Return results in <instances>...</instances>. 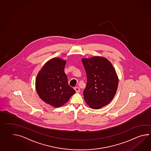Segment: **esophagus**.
I'll use <instances>...</instances> for the list:
<instances>
[{
	"label": "esophagus",
	"instance_id": "34e87169",
	"mask_svg": "<svg viewBox=\"0 0 151 151\" xmlns=\"http://www.w3.org/2000/svg\"><path fill=\"white\" fill-rule=\"evenodd\" d=\"M74 89H75V91H76V93H79V92H80V88L78 87H77L74 88Z\"/></svg>",
	"mask_w": 151,
	"mask_h": 151
}]
</instances>
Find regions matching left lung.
Here are the masks:
<instances>
[{"label": "left lung", "instance_id": "1", "mask_svg": "<svg viewBox=\"0 0 151 151\" xmlns=\"http://www.w3.org/2000/svg\"><path fill=\"white\" fill-rule=\"evenodd\" d=\"M87 83L83 91L87 104L94 109L109 104L117 91L119 79L111 62L104 57L82 58Z\"/></svg>", "mask_w": 151, "mask_h": 151}]
</instances>
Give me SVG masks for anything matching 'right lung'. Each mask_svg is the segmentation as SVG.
<instances>
[{
    "mask_svg": "<svg viewBox=\"0 0 151 151\" xmlns=\"http://www.w3.org/2000/svg\"><path fill=\"white\" fill-rule=\"evenodd\" d=\"M66 60L54 58L44 64L37 75L36 89L40 99L54 107L66 104L75 91L69 86L64 73Z\"/></svg>",
    "mask_w": 151,
    "mask_h": 151,
    "instance_id": "1",
    "label": "right lung"
}]
</instances>
